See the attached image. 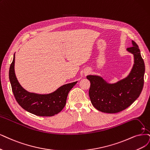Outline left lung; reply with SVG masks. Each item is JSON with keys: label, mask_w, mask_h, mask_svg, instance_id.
<instances>
[{"label": "left lung", "mask_w": 150, "mask_h": 150, "mask_svg": "<svg viewBox=\"0 0 150 150\" xmlns=\"http://www.w3.org/2000/svg\"><path fill=\"white\" fill-rule=\"evenodd\" d=\"M127 51L134 54V64L130 74L116 83L109 84L101 77L88 75L91 85L89 96L93 106L106 113H117L130 106L139 97L143 90L145 63L136 42Z\"/></svg>", "instance_id": "8db88e82"}]
</instances>
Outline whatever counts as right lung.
I'll list each match as a JSON object with an SVG mask.
<instances>
[{
  "label": "right lung",
  "mask_w": 150,
  "mask_h": 150,
  "mask_svg": "<svg viewBox=\"0 0 150 150\" xmlns=\"http://www.w3.org/2000/svg\"><path fill=\"white\" fill-rule=\"evenodd\" d=\"M15 54L9 69V80L16 101L26 111L38 116H53L60 112L66 104L67 98L70 90L77 81L66 84L48 95L29 93L21 86L16 78Z\"/></svg>",
  "instance_id": "add662e5"
}]
</instances>
